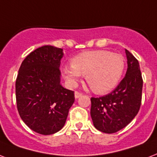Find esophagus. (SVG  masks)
Instances as JSON below:
<instances>
[{
    "label": "esophagus",
    "instance_id": "34e87169",
    "mask_svg": "<svg viewBox=\"0 0 157 157\" xmlns=\"http://www.w3.org/2000/svg\"><path fill=\"white\" fill-rule=\"evenodd\" d=\"M81 95H82V93H81V92H79V91L75 92V98H76V99L81 97Z\"/></svg>",
    "mask_w": 157,
    "mask_h": 157
}]
</instances>
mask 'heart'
Listing matches in <instances>:
<instances>
[{
	"instance_id": "b5f03b06",
	"label": "heart",
	"mask_w": 157,
	"mask_h": 157,
	"mask_svg": "<svg viewBox=\"0 0 157 157\" xmlns=\"http://www.w3.org/2000/svg\"><path fill=\"white\" fill-rule=\"evenodd\" d=\"M124 57L117 52L94 50L81 52L71 59V65L63 67L64 78L75 86L81 75L95 93L103 94L113 90L124 73Z\"/></svg>"
}]
</instances>
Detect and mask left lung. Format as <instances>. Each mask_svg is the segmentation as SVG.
<instances>
[{
  "instance_id": "1",
  "label": "left lung",
  "mask_w": 157,
  "mask_h": 157,
  "mask_svg": "<svg viewBox=\"0 0 157 157\" xmlns=\"http://www.w3.org/2000/svg\"><path fill=\"white\" fill-rule=\"evenodd\" d=\"M128 69L124 79L109 94L91 97L90 115L95 128L105 133L121 130L135 118L142 103V81L139 63L128 50Z\"/></svg>"
}]
</instances>
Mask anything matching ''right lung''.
I'll return each mask as SVG.
<instances>
[{"label":"right lung","mask_w":157,"mask_h":157,"mask_svg":"<svg viewBox=\"0 0 157 157\" xmlns=\"http://www.w3.org/2000/svg\"><path fill=\"white\" fill-rule=\"evenodd\" d=\"M62 48L45 45L31 52L20 66L15 96L20 118L33 131L53 134L63 128L75 101L74 91L60 84Z\"/></svg>","instance_id":"obj_1"}]
</instances>
